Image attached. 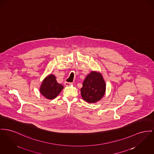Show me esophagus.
<instances>
[{"mask_svg": "<svg viewBox=\"0 0 154 154\" xmlns=\"http://www.w3.org/2000/svg\"><path fill=\"white\" fill-rule=\"evenodd\" d=\"M64 85H65L66 86H70L71 85H72V83H70V82H64Z\"/></svg>", "mask_w": 154, "mask_h": 154, "instance_id": "obj_1", "label": "esophagus"}]
</instances>
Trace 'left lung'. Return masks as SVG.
Wrapping results in <instances>:
<instances>
[{
	"label": "left lung",
	"instance_id": "1",
	"mask_svg": "<svg viewBox=\"0 0 154 154\" xmlns=\"http://www.w3.org/2000/svg\"><path fill=\"white\" fill-rule=\"evenodd\" d=\"M81 89L82 99L90 103L97 102L102 99L106 92V83L99 72L92 71L88 74Z\"/></svg>",
	"mask_w": 154,
	"mask_h": 154
}]
</instances>
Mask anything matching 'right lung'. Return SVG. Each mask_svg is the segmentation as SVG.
<instances>
[{"label": "right lung", "mask_w": 154, "mask_h": 154, "mask_svg": "<svg viewBox=\"0 0 154 154\" xmlns=\"http://www.w3.org/2000/svg\"><path fill=\"white\" fill-rule=\"evenodd\" d=\"M63 89V86L57 82L55 76L50 74L43 80L40 91L41 94L45 98L52 100L55 99Z\"/></svg>", "instance_id": "1"}]
</instances>
